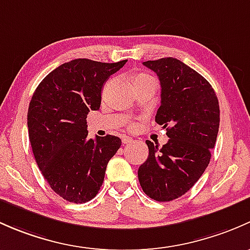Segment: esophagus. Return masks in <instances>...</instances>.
Wrapping results in <instances>:
<instances>
[{
    "label": "esophagus",
    "mask_w": 250,
    "mask_h": 250,
    "mask_svg": "<svg viewBox=\"0 0 250 250\" xmlns=\"http://www.w3.org/2000/svg\"><path fill=\"white\" fill-rule=\"evenodd\" d=\"M130 142H132V137H128V136H124V137H123V143L127 144Z\"/></svg>",
    "instance_id": "1"
}]
</instances>
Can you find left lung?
Listing matches in <instances>:
<instances>
[{
    "instance_id": "obj_1",
    "label": "left lung",
    "mask_w": 250,
    "mask_h": 250,
    "mask_svg": "<svg viewBox=\"0 0 250 250\" xmlns=\"http://www.w3.org/2000/svg\"><path fill=\"white\" fill-rule=\"evenodd\" d=\"M143 65L160 81L161 104L155 122L166 128L168 142L159 148L146 141L149 155L138 168V179L150 199L167 202L191 189L207 168L219 130V102L201 74L177 59Z\"/></svg>"
}]
</instances>
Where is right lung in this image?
<instances>
[{
  "instance_id": "right-lung-1",
  "label": "right lung",
  "mask_w": 250,
  "mask_h": 250,
  "mask_svg": "<svg viewBox=\"0 0 250 250\" xmlns=\"http://www.w3.org/2000/svg\"><path fill=\"white\" fill-rule=\"evenodd\" d=\"M126 61H68L51 71L33 92L27 112L33 155L51 189L66 201L94 199L108 161L122 146L117 136L87 138L86 117L100 109L102 87Z\"/></svg>"
}]
</instances>
